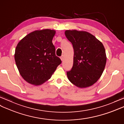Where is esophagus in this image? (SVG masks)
<instances>
[{
  "label": "esophagus",
  "mask_w": 124,
  "mask_h": 124,
  "mask_svg": "<svg viewBox=\"0 0 124 124\" xmlns=\"http://www.w3.org/2000/svg\"><path fill=\"white\" fill-rule=\"evenodd\" d=\"M60 59H61L62 62L64 61V56H63V55H62V56H61V57H60Z\"/></svg>",
  "instance_id": "esophagus-1"
}]
</instances>
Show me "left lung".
<instances>
[{
  "instance_id": "8db88e82",
  "label": "left lung",
  "mask_w": 124,
  "mask_h": 124,
  "mask_svg": "<svg viewBox=\"0 0 124 124\" xmlns=\"http://www.w3.org/2000/svg\"><path fill=\"white\" fill-rule=\"evenodd\" d=\"M65 34L74 50L73 66L67 72L69 80L80 88L92 86L100 78L105 67L107 57L104 45L85 31L67 30Z\"/></svg>"
}]
</instances>
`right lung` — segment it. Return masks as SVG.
Segmentation results:
<instances>
[{
    "instance_id": "add662e5",
    "label": "right lung",
    "mask_w": 124,
    "mask_h": 124,
    "mask_svg": "<svg viewBox=\"0 0 124 124\" xmlns=\"http://www.w3.org/2000/svg\"><path fill=\"white\" fill-rule=\"evenodd\" d=\"M54 30L29 33L17 44L15 60L19 73L27 83L40 85L49 79L62 61L56 56L52 40Z\"/></svg>"
}]
</instances>
